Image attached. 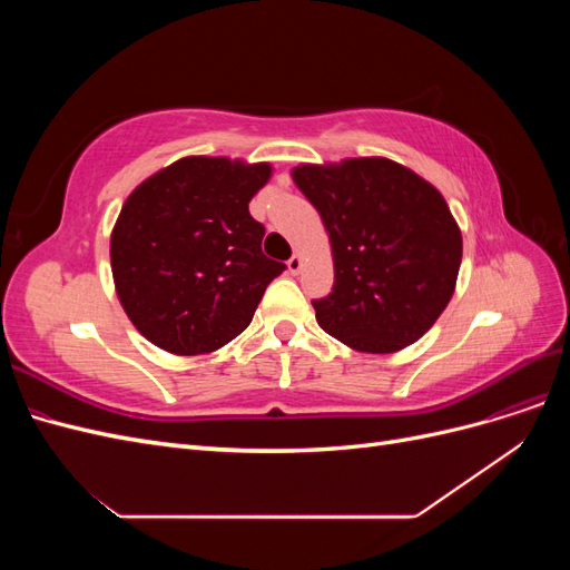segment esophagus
<instances>
[{"label": "esophagus", "instance_id": "1", "mask_svg": "<svg viewBox=\"0 0 570 570\" xmlns=\"http://www.w3.org/2000/svg\"><path fill=\"white\" fill-rule=\"evenodd\" d=\"M302 266H304V262H302V254H292V258L287 262V271L297 275V273L302 271Z\"/></svg>", "mask_w": 570, "mask_h": 570}]
</instances>
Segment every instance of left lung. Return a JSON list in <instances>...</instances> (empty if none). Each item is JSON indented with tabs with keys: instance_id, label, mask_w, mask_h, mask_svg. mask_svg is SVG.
Masks as SVG:
<instances>
[{
	"instance_id": "obj_1",
	"label": "left lung",
	"mask_w": 570,
	"mask_h": 570,
	"mask_svg": "<svg viewBox=\"0 0 570 570\" xmlns=\"http://www.w3.org/2000/svg\"><path fill=\"white\" fill-rule=\"evenodd\" d=\"M331 235L333 292L314 299L327 335L368 354L423 337L454 295L461 230L438 189L383 157L292 170Z\"/></svg>"
}]
</instances>
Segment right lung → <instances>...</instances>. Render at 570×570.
I'll use <instances>...</instances> for the list:
<instances>
[{"label": "right lung", "instance_id": "1", "mask_svg": "<svg viewBox=\"0 0 570 570\" xmlns=\"http://www.w3.org/2000/svg\"><path fill=\"white\" fill-rule=\"evenodd\" d=\"M268 164L185 157L132 189L111 233V273L128 318L151 344L209 354L252 323L285 264L262 252L249 214Z\"/></svg>", "mask_w": 570, "mask_h": 570}]
</instances>
